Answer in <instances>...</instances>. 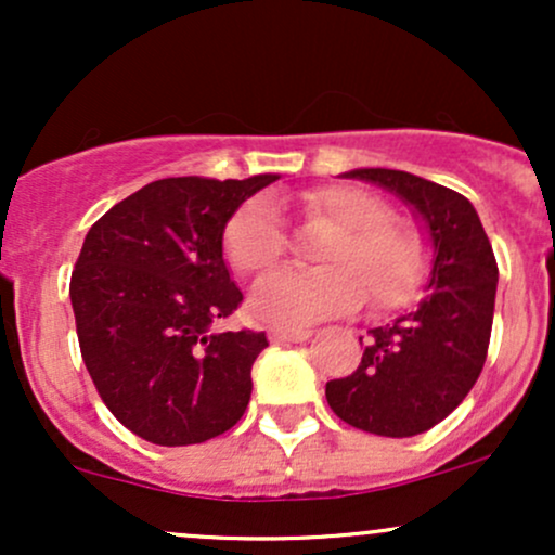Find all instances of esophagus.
<instances>
[{
  "mask_svg": "<svg viewBox=\"0 0 555 555\" xmlns=\"http://www.w3.org/2000/svg\"><path fill=\"white\" fill-rule=\"evenodd\" d=\"M313 336V331L308 328H271L269 339L271 341H308Z\"/></svg>",
  "mask_w": 555,
  "mask_h": 555,
  "instance_id": "1",
  "label": "esophagus"
}]
</instances>
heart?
I'll use <instances>...</instances> for the list:
<instances>
[{"label":"heart","instance_id":"b5f03b06","mask_svg":"<svg viewBox=\"0 0 555 555\" xmlns=\"http://www.w3.org/2000/svg\"><path fill=\"white\" fill-rule=\"evenodd\" d=\"M310 219L336 229L323 242L321 269H279L253 286L250 313L276 326H302L344 313L360 302L401 308L417 297L428 271V250L415 229L391 221L378 195L352 184H323L302 195ZM286 250V234L269 197H253L229 219L224 256L240 273L271 269Z\"/></svg>","mask_w":555,"mask_h":555}]
</instances>
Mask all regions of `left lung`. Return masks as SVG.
Returning <instances> with one entry per match:
<instances>
[{"mask_svg":"<svg viewBox=\"0 0 555 555\" xmlns=\"http://www.w3.org/2000/svg\"><path fill=\"white\" fill-rule=\"evenodd\" d=\"M399 195L423 219L433 245L428 295L417 310L371 328L358 371L326 384L344 423L386 438H410L449 417L486 365L493 326V247L467 197L399 169H352Z\"/></svg>","mask_w":555,"mask_h":555,"instance_id":"8db88e82","label":"left lung"}]
</instances>
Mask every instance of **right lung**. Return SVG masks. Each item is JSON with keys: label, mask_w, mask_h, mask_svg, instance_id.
<instances>
[{"label": "right lung", "mask_w": 555, "mask_h": 555, "mask_svg": "<svg viewBox=\"0 0 555 555\" xmlns=\"http://www.w3.org/2000/svg\"><path fill=\"white\" fill-rule=\"evenodd\" d=\"M276 180H156L88 229L69 279L80 354L112 415L145 441L203 443L245 415L269 341L263 331H214L242 302L224 229Z\"/></svg>", "instance_id": "obj_1"}]
</instances>
